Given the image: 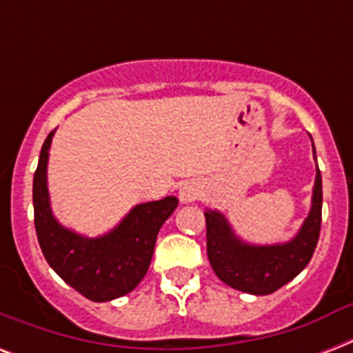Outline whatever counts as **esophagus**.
Here are the masks:
<instances>
[{"label": "esophagus", "mask_w": 353, "mask_h": 353, "mask_svg": "<svg viewBox=\"0 0 353 353\" xmlns=\"http://www.w3.org/2000/svg\"><path fill=\"white\" fill-rule=\"evenodd\" d=\"M199 194H201V187H199L198 183L188 181L179 190V199H181V203H192V201L199 198Z\"/></svg>", "instance_id": "obj_1"}]
</instances>
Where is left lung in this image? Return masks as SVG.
<instances>
[{"label": "left lung", "mask_w": 353, "mask_h": 353, "mask_svg": "<svg viewBox=\"0 0 353 353\" xmlns=\"http://www.w3.org/2000/svg\"><path fill=\"white\" fill-rule=\"evenodd\" d=\"M315 155V146H313ZM323 218V177L317 166L312 209L296 232L285 243L252 245L240 240L231 223L218 210H207V256L216 276L234 290L251 295H269L293 280L312 260Z\"/></svg>", "instance_id": "8db88e82"}]
</instances>
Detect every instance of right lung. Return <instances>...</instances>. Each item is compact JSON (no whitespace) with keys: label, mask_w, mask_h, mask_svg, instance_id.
Returning <instances> with one entry per match:
<instances>
[{"label":"right lung","mask_w":353,"mask_h":353,"mask_svg":"<svg viewBox=\"0 0 353 353\" xmlns=\"http://www.w3.org/2000/svg\"><path fill=\"white\" fill-rule=\"evenodd\" d=\"M54 132L41 146L32 183L34 227L41 252L54 273L93 302H108L137 288L148 271L155 240L177 198L135 205L115 229L97 238H88L65 229L54 218L47 190V161Z\"/></svg>","instance_id":"right-lung-1"}]
</instances>
